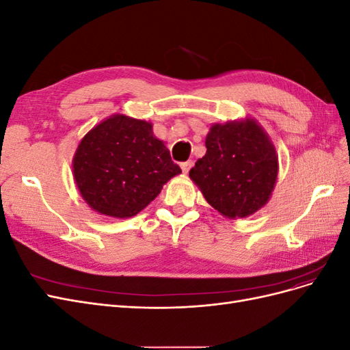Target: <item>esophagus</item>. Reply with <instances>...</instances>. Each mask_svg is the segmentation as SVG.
I'll list each match as a JSON object with an SVG mask.
<instances>
[{"label": "esophagus", "mask_w": 350, "mask_h": 350, "mask_svg": "<svg viewBox=\"0 0 350 350\" xmlns=\"http://www.w3.org/2000/svg\"><path fill=\"white\" fill-rule=\"evenodd\" d=\"M193 161H187V162H183L181 163V169H183V172L184 174H188V171H189V169H191L193 167Z\"/></svg>", "instance_id": "esophagus-1"}]
</instances>
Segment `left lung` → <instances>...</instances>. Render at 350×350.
<instances>
[{"mask_svg": "<svg viewBox=\"0 0 350 350\" xmlns=\"http://www.w3.org/2000/svg\"><path fill=\"white\" fill-rule=\"evenodd\" d=\"M206 147L189 178L211 207L237 219L256 213L267 203L278 178V156L256 121L215 124Z\"/></svg>", "mask_w": 350, "mask_h": 350, "instance_id": "8db88e82", "label": "left lung"}]
</instances>
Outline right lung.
Here are the masks:
<instances>
[{"instance_id":"add662e5","label":"right lung","mask_w":350,"mask_h":350,"mask_svg":"<svg viewBox=\"0 0 350 350\" xmlns=\"http://www.w3.org/2000/svg\"><path fill=\"white\" fill-rule=\"evenodd\" d=\"M72 171L80 194L93 210L124 219L153 201L181 167L153 135L150 122L113 115L84 135Z\"/></svg>"}]
</instances>
